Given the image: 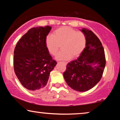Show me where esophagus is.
<instances>
[{
  "mask_svg": "<svg viewBox=\"0 0 120 120\" xmlns=\"http://www.w3.org/2000/svg\"><path fill=\"white\" fill-rule=\"evenodd\" d=\"M62 63H63L64 65H67V62H62Z\"/></svg>",
  "mask_w": 120,
  "mask_h": 120,
  "instance_id": "esophagus-1",
  "label": "esophagus"
}]
</instances>
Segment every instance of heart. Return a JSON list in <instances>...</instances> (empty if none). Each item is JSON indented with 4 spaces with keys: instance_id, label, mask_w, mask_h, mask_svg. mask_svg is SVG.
<instances>
[{
    "instance_id": "obj_1",
    "label": "heart",
    "mask_w": 120,
    "mask_h": 120,
    "mask_svg": "<svg viewBox=\"0 0 120 120\" xmlns=\"http://www.w3.org/2000/svg\"><path fill=\"white\" fill-rule=\"evenodd\" d=\"M86 43V37L82 32L68 26L56 29L52 35H48L45 39L46 47L51 55H56L60 46L62 51L56 56L58 60L78 57L84 50Z\"/></svg>"
}]
</instances>
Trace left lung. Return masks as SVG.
I'll list each match as a JSON object with an SVG mask.
<instances>
[{"label": "left lung", "instance_id": "1", "mask_svg": "<svg viewBox=\"0 0 120 120\" xmlns=\"http://www.w3.org/2000/svg\"><path fill=\"white\" fill-rule=\"evenodd\" d=\"M86 37V47L79 58L67 65L64 78L72 89L78 92L88 91L101 80L105 66L104 48L98 38L83 28Z\"/></svg>", "mask_w": 120, "mask_h": 120}]
</instances>
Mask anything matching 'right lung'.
<instances>
[{
    "label": "right lung",
    "instance_id": "obj_1",
    "mask_svg": "<svg viewBox=\"0 0 120 120\" xmlns=\"http://www.w3.org/2000/svg\"><path fill=\"white\" fill-rule=\"evenodd\" d=\"M51 27H34L19 39L14 50V71L22 86L32 91L42 90L57 64L45 45Z\"/></svg>",
    "mask_w": 120,
    "mask_h": 120
}]
</instances>
